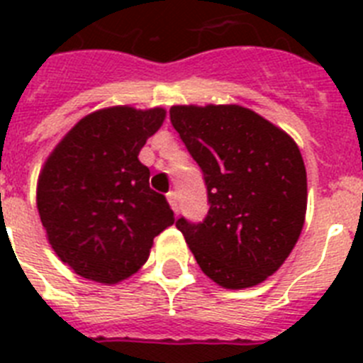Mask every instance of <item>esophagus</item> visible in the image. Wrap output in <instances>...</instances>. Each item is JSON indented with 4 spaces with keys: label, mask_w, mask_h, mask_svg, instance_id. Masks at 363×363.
<instances>
[{
    "label": "esophagus",
    "mask_w": 363,
    "mask_h": 363,
    "mask_svg": "<svg viewBox=\"0 0 363 363\" xmlns=\"http://www.w3.org/2000/svg\"><path fill=\"white\" fill-rule=\"evenodd\" d=\"M167 200H169V203H171V209L174 211V214L179 213V201H178V194H176L174 191H171L169 194H167Z\"/></svg>",
    "instance_id": "34e87169"
}]
</instances>
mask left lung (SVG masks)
I'll return each instance as SVG.
<instances>
[{
	"label": "left lung",
	"mask_w": 363,
	"mask_h": 363,
	"mask_svg": "<svg viewBox=\"0 0 363 363\" xmlns=\"http://www.w3.org/2000/svg\"><path fill=\"white\" fill-rule=\"evenodd\" d=\"M171 123L203 172L209 213L176 221L201 271L225 289L258 285L300 238L307 174L289 134L240 105H176Z\"/></svg>",
	"instance_id": "left-lung-1"
}]
</instances>
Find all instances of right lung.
<instances>
[{"label":"right lung","instance_id":"1","mask_svg":"<svg viewBox=\"0 0 363 363\" xmlns=\"http://www.w3.org/2000/svg\"><path fill=\"white\" fill-rule=\"evenodd\" d=\"M165 111L108 107L65 134L38 179V211L54 252L76 274L99 284L129 278L152 240L174 223L165 196L149 187L138 160Z\"/></svg>","mask_w":363,"mask_h":363}]
</instances>
